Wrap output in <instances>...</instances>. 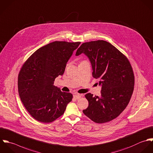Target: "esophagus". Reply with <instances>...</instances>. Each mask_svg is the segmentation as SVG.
Wrapping results in <instances>:
<instances>
[{"mask_svg": "<svg viewBox=\"0 0 153 153\" xmlns=\"http://www.w3.org/2000/svg\"><path fill=\"white\" fill-rule=\"evenodd\" d=\"M81 96H82V95H81V94H75L74 95V97L75 99H76V100H78V99H79V98H81Z\"/></svg>", "mask_w": 153, "mask_h": 153, "instance_id": "esophagus-1", "label": "esophagus"}]
</instances>
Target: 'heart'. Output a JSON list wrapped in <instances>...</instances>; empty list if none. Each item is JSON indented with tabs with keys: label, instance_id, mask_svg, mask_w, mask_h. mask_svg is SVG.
Instances as JSON below:
<instances>
[{
	"label": "heart",
	"instance_id": "b5f03b06",
	"mask_svg": "<svg viewBox=\"0 0 153 153\" xmlns=\"http://www.w3.org/2000/svg\"><path fill=\"white\" fill-rule=\"evenodd\" d=\"M85 62H87V61H86V60H82V61H81V62L80 64H81V63H85Z\"/></svg>",
	"mask_w": 153,
	"mask_h": 153
}]
</instances>
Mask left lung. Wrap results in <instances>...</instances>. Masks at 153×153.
<instances>
[{"mask_svg":"<svg viewBox=\"0 0 153 153\" xmlns=\"http://www.w3.org/2000/svg\"><path fill=\"white\" fill-rule=\"evenodd\" d=\"M84 53L91 63L93 76L99 79V96L88 93V107L83 113L97 123L117 117L126 107L134 86L132 66L125 55L107 42L97 40L82 43L76 56Z\"/></svg>","mask_w":153,"mask_h":153,"instance_id":"1","label":"left lung"}]
</instances>
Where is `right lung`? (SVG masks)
<instances>
[{
  "instance_id": "1",
  "label": "right lung",
  "mask_w": 153,
  "mask_h": 153,
  "mask_svg": "<svg viewBox=\"0 0 153 153\" xmlns=\"http://www.w3.org/2000/svg\"><path fill=\"white\" fill-rule=\"evenodd\" d=\"M80 42H54L35 51L22 66L18 80L24 107L36 120L50 123L62 116L72 101L70 93L53 85L62 75L69 59Z\"/></svg>"
}]
</instances>
